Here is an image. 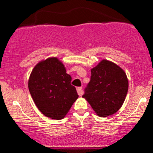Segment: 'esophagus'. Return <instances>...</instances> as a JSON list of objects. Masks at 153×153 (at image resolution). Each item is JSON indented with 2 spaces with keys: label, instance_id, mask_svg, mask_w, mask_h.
Returning <instances> with one entry per match:
<instances>
[{
  "label": "esophagus",
  "instance_id": "1",
  "mask_svg": "<svg viewBox=\"0 0 153 153\" xmlns=\"http://www.w3.org/2000/svg\"><path fill=\"white\" fill-rule=\"evenodd\" d=\"M77 92H78V94L79 96H82L83 92L82 91V87H78L77 88Z\"/></svg>",
  "mask_w": 153,
  "mask_h": 153
}]
</instances>
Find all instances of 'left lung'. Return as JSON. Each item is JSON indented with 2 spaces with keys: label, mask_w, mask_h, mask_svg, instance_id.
I'll return each mask as SVG.
<instances>
[{
  "label": "left lung",
  "mask_w": 153,
  "mask_h": 153,
  "mask_svg": "<svg viewBox=\"0 0 153 153\" xmlns=\"http://www.w3.org/2000/svg\"><path fill=\"white\" fill-rule=\"evenodd\" d=\"M128 79L121 68L103 59L91 69L90 82L82 98L90 103L97 115H112L122 106L128 91Z\"/></svg>",
  "instance_id": "obj_1"
}]
</instances>
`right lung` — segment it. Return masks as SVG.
<instances>
[{
	"label": "right lung",
	"instance_id": "1",
	"mask_svg": "<svg viewBox=\"0 0 153 153\" xmlns=\"http://www.w3.org/2000/svg\"><path fill=\"white\" fill-rule=\"evenodd\" d=\"M72 78L57 57L39 62L31 72L29 90L39 110L52 119H62L78 98Z\"/></svg>",
	"mask_w": 153,
	"mask_h": 153
}]
</instances>
